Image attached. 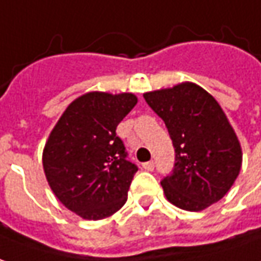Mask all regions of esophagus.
<instances>
[{
    "instance_id": "esophagus-1",
    "label": "esophagus",
    "mask_w": 261,
    "mask_h": 261,
    "mask_svg": "<svg viewBox=\"0 0 261 261\" xmlns=\"http://www.w3.org/2000/svg\"><path fill=\"white\" fill-rule=\"evenodd\" d=\"M143 168H144V170H147V171H153L154 163L153 161H147V163H144V164H143Z\"/></svg>"
}]
</instances>
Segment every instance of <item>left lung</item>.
Instances as JSON below:
<instances>
[{
  "label": "left lung",
  "instance_id": "obj_1",
  "mask_svg": "<svg viewBox=\"0 0 261 261\" xmlns=\"http://www.w3.org/2000/svg\"><path fill=\"white\" fill-rule=\"evenodd\" d=\"M167 127L175 151L173 171L161 180L170 203L201 212L226 196L242 168V147L214 100L194 83L144 94Z\"/></svg>",
  "mask_w": 261,
  "mask_h": 261
}]
</instances>
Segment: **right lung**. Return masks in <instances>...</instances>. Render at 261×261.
Segmentation results:
<instances>
[{
	"label": "right lung",
	"instance_id": "1",
	"mask_svg": "<svg viewBox=\"0 0 261 261\" xmlns=\"http://www.w3.org/2000/svg\"><path fill=\"white\" fill-rule=\"evenodd\" d=\"M136 104L131 93L84 94L67 107L45 143L42 166L49 187L83 219H106L127 201L138 167L127 160L116 130Z\"/></svg>",
	"mask_w": 261,
	"mask_h": 261
}]
</instances>
